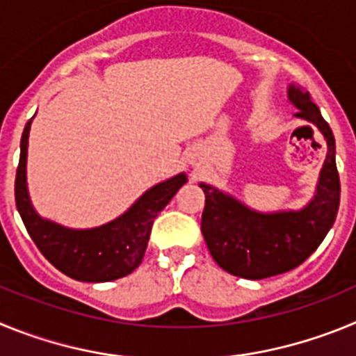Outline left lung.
Returning <instances> with one entry per match:
<instances>
[{"label": "left lung", "instance_id": "1", "mask_svg": "<svg viewBox=\"0 0 356 356\" xmlns=\"http://www.w3.org/2000/svg\"><path fill=\"white\" fill-rule=\"evenodd\" d=\"M289 97L300 112L325 135L328 155L321 171L317 194L300 212L257 213L207 184L201 234L217 266L234 276L262 280L287 273L319 248L337 217L341 180L335 163V139L308 92L291 87Z\"/></svg>", "mask_w": 356, "mask_h": 356}]
</instances>
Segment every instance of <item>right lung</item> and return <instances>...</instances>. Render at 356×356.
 I'll use <instances>...</instances> for the list:
<instances>
[{"mask_svg": "<svg viewBox=\"0 0 356 356\" xmlns=\"http://www.w3.org/2000/svg\"><path fill=\"white\" fill-rule=\"evenodd\" d=\"M31 119L21 137L15 172V205L31 241L53 266L80 282H110L140 266L155 217L165 209L187 176L178 175L149 188L124 216L94 229H67L35 213L26 191V149Z\"/></svg>", "mask_w": 356, "mask_h": 356, "instance_id": "add662e5", "label": "right lung"}]
</instances>
